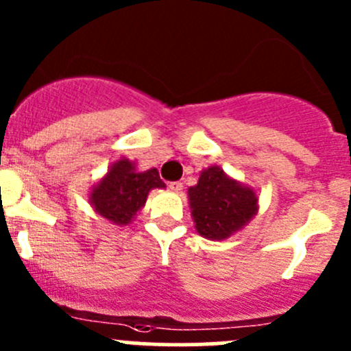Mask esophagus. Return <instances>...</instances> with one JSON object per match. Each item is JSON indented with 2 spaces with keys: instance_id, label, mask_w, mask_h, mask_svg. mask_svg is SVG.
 Segmentation results:
<instances>
[{
  "instance_id": "obj_1",
  "label": "esophagus",
  "mask_w": 351,
  "mask_h": 351,
  "mask_svg": "<svg viewBox=\"0 0 351 351\" xmlns=\"http://www.w3.org/2000/svg\"><path fill=\"white\" fill-rule=\"evenodd\" d=\"M169 190H173V192L180 193L183 190V183L182 182H169Z\"/></svg>"
}]
</instances>
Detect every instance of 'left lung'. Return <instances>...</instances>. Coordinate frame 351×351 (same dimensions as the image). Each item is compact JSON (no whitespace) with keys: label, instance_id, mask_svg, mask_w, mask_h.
<instances>
[{"label":"left lung","instance_id":"obj_1","mask_svg":"<svg viewBox=\"0 0 351 351\" xmlns=\"http://www.w3.org/2000/svg\"><path fill=\"white\" fill-rule=\"evenodd\" d=\"M189 202L197 232L212 241L234 234L258 212L254 190L229 178L219 166L200 173L197 185L189 189Z\"/></svg>","mask_w":351,"mask_h":351}]
</instances>
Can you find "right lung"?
I'll list each match as a JSON object with an SVG mask.
<instances>
[{"label": "right lung", "instance_id": "add662e5", "mask_svg": "<svg viewBox=\"0 0 351 351\" xmlns=\"http://www.w3.org/2000/svg\"><path fill=\"white\" fill-rule=\"evenodd\" d=\"M156 168L137 171L136 162L122 158L110 166L108 173L93 186L90 204L95 212L117 226H127L144 207L147 193L165 189Z\"/></svg>", "mask_w": 351, "mask_h": 351}]
</instances>
